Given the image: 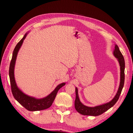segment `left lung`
<instances>
[{"label":"left lung","mask_w":133,"mask_h":133,"mask_svg":"<svg viewBox=\"0 0 133 133\" xmlns=\"http://www.w3.org/2000/svg\"><path fill=\"white\" fill-rule=\"evenodd\" d=\"M114 55L118 59V61L119 62L120 65L121 69V82L119 89L117 91V94L115 95L114 98L112 99L109 102L105 103L104 104H102L100 106H95V107H87L84 106L81 102V101L79 99L78 93V89L75 88V94L76 98L75 100V108L76 110L79 112L80 114L84 115H91V116H98L103 112L106 111L111 107L113 106L118 101V99L119 98V96L122 92V89L125 82V63L124 58L121 52L119 49V47L117 45L115 46V49L114 51Z\"/></svg>","instance_id":"1"}]
</instances>
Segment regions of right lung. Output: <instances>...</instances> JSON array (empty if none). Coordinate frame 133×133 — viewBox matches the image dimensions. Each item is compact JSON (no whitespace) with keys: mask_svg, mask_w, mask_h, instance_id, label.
Listing matches in <instances>:
<instances>
[{"mask_svg":"<svg viewBox=\"0 0 133 133\" xmlns=\"http://www.w3.org/2000/svg\"><path fill=\"white\" fill-rule=\"evenodd\" d=\"M26 35L27 34H26L23 38L18 42L13 51L12 57L11 59L9 69V76L11 91H12V95L15 99L25 109L31 111H39V110H42L49 108L52 105L58 90L62 87L65 85L66 83H62L59 84L50 94L48 95L47 97L42 99H36L35 98L29 97V96L24 94L23 92H22L18 89V87L16 86L15 78H14V67H15L17 54H18L19 50L23 43L24 39L26 37Z\"/></svg>","mask_w":133,"mask_h":133,"instance_id":"right-lung-1","label":"right lung"}]
</instances>
